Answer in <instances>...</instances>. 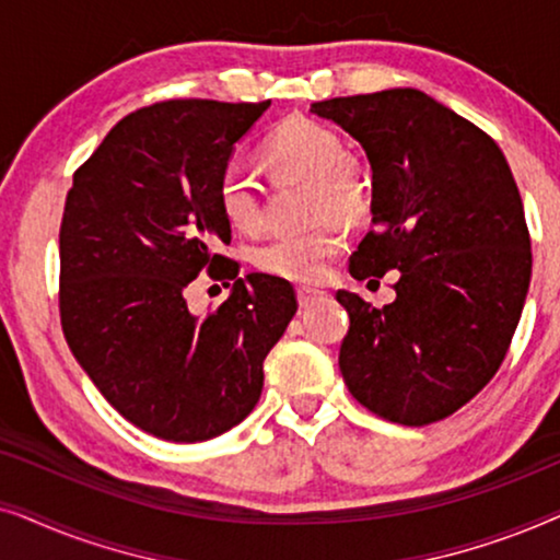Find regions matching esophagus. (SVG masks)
Listing matches in <instances>:
<instances>
[{
    "mask_svg": "<svg viewBox=\"0 0 560 560\" xmlns=\"http://www.w3.org/2000/svg\"><path fill=\"white\" fill-rule=\"evenodd\" d=\"M324 295H326L324 290H316V288H298V303H301V308H311V305H316Z\"/></svg>",
    "mask_w": 560,
    "mask_h": 560,
    "instance_id": "esophagus-1",
    "label": "esophagus"
}]
</instances>
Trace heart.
Listing matches in <instances>:
<instances>
[{"label":"heart","instance_id":"b5f03b06","mask_svg":"<svg viewBox=\"0 0 560 560\" xmlns=\"http://www.w3.org/2000/svg\"><path fill=\"white\" fill-rule=\"evenodd\" d=\"M265 160L280 178L311 186V219H320L308 232L278 234L255 252V265L265 275L290 282H316L326 265L343 249V232L336 219L354 224L370 209V183L343 140L318 121L293 117L275 129L265 144ZM219 206L234 229L255 234L265 211L257 183L240 163H229L219 175Z\"/></svg>","mask_w":560,"mask_h":560}]
</instances>
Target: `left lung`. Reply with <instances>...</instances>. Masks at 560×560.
I'll return each mask as SVG.
<instances>
[{
  "mask_svg": "<svg viewBox=\"0 0 560 560\" xmlns=\"http://www.w3.org/2000/svg\"><path fill=\"white\" fill-rule=\"evenodd\" d=\"M311 112L354 137L372 167V229L351 278L400 272L385 308L336 293L351 320L343 382L393 423H435L494 377L523 313L533 255L515 178L492 137L418 89Z\"/></svg>",
  "mask_w": 560,
  "mask_h": 560,
  "instance_id": "1",
  "label": "left lung"
}]
</instances>
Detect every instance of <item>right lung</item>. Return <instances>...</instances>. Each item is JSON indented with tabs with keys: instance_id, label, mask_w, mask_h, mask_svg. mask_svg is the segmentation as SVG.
Masks as SVG:
<instances>
[{
	"instance_id": "add662e5",
	"label": "right lung",
	"mask_w": 560,
	"mask_h": 560,
	"mask_svg": "<svg viewBox=\"0 0 560 560\" xmlns=\"http://www.w3.org/2000/svg\"><path fill=\"white\" fill-rule=\"evenodd\" d=\"M262 104L206 98L129 114L73 175L60 224V324L112 408L173 443L240 425L262 395V362L298 303L272 275H240L219 175ZM201 269L234 279L206 317L185 290ZM229 285V282H226Z\"/></svg>"
}]
</instances>
